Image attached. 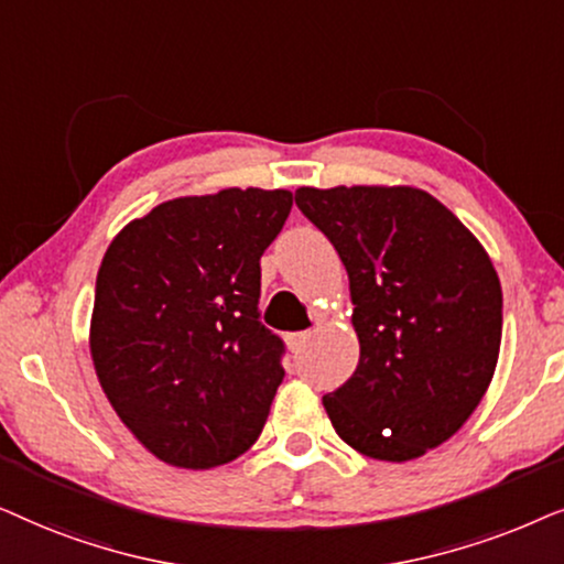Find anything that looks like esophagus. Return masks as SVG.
I'll use <instances>...</instances> for the list:
<instances>
[{"mask_svg": "<svg viewBox=\"0 0 564 564\" xmlns=\"http://www.w3.org/2000/svg\"><path fill=\"white\" fill-rule=\"evenodd\" d=\"M312 335H314L312 329H304V333H291V335H286V345L296 352V350H302L304 345L312 340Z\"/></svg>", "mask_w": 564, "mask_h": 564, "instance_id": "1", "label": "esophagus"}]
</instances>
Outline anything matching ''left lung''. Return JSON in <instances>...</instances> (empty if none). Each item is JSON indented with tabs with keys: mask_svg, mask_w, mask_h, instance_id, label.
Listing matches in <instances>:
<instances>
[{
	"mask_svg": "<svg viewBox=\"0 0 564 564\" xmlns=\"http://www.w3.org/2000/svg\"><path fill=\"white\" fill-rule=\"evenodd\" d=\"M296 206L340 254L360 358L322 397L358 454L410 462L477 410L502 337V289L479 239L410 185L299 187Z\"/></svg>",
	"mask_w": 564,
	"mask_h": 564,
	"instance_id": "8db88e82",
	"label": "left lung"
}]
</instances>
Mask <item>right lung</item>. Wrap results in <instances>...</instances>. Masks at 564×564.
Here are the masks:
<instances>
[{
  "mask_svg": "<svg viewBox=\"0 0 564 564\" xmlns=\"http://www.w3.org/2000/svg\"><path fill=\"white\" fill-rule=\"evenodd\" d=\"M291 204L262 187L172 198L105 252L89 356L120 423L164 464L219 467L262 433L283 343L260 325V258Z\"/></svg>",
  "mask_w": 564,
  "mask_h": 564,
  "instance_id": "obj_1",
  "label": "right lung"
}]
</instances>
